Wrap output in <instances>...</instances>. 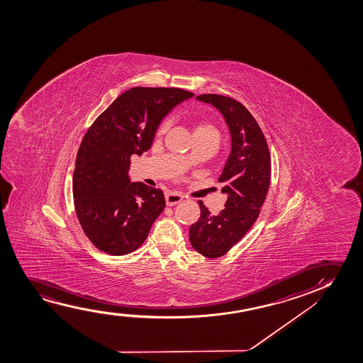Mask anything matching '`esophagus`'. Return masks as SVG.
<instances>
[{"label":"esophagus","instance_id":"obj_1","mask_svg":"<svg viewBox=\"0 0 363 363\" xmlns=\"http://www.w3.org/2000/svg\"><path fill=\"white\" fill-rule=\"evenodd\" d=\"M182 199H184V196L177 194V192H169V194H166V203H167V206H169V207L179 203Z\"/></svg>","mask_w":363,"mask_h":363}]
</instances>
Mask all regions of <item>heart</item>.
I'll list each match as a JSON object with an SVG mask.
<instances>
[{"label": "heart", "mask_w": 363, "mask_h": 363, "mask_svg": "<svg viewBox=\"0 0 363 363\" xmlns=\"http://www.w3.org/2000/svg\"><path fill=\"white\" fill-rule=\"evenodd\" d=\"M169 120L161 121L159 126H157V130H156V135H164L166 130L169 129ZM194 140L203 139L213 141L214 144L218 146L220 133H219V129L216 125L212 124V123H207V121H202L194 128Z\"/></svg>", "instance_id": "heart-1"}]
</instances>
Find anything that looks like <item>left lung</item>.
Instances as JSON below:
<instances>
[{
	"label": "left lung",
	"instance_id": "obj_1",
	"mask_svg": "<svg viewBox=\"0 0 363 363\" xmlns=\"http://www.w3.org/2000/svg\"><path fill=\"white\" fill-rule=\"evenodd\" d=\"M197 99L222 113L232 136V151L218 179L222 192L228 194L224 208L214 216L199 201L201 217L189 227L194 250L216 259L238 243L258 218L270 184L272 160L263 131L243 104L218 94Z\"/></svg>",
	"mask_w": 363,
	"mask_h": 363
}]
</instances>
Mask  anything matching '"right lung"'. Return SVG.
Returning <instances> with one entry per match:
<instances>
[{
    "label": "right lung",
    "instance_id": "obj_1",
    "mask_svg": "<svg viewBox=\"0 0 363 363\" xmlns=\"http://www.w3.org/2000/svg\"><path fill=\"white\" fill-rule=\"evenodd\" d=\"M194 95L179 88L135 86L118 96L85 133L73 174L75 213L101 252H134L164 211L161 189L130 184V157L147 151L161 120Z\"/></svg>",
    "mask_w": 363,
    "mask_h": 363
}]
</instances>
